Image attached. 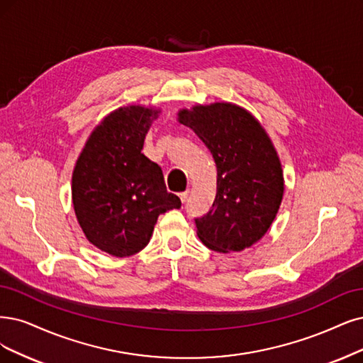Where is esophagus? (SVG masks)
<instances>
[{"label":"esophagus","instance_id":"34e87169","mask_svg":"<svg viewBox=\"0 0 363 363\" xmlns=\"http://www.w3.org/2000/svg\"><path fill=\"white\" fill-rule=\"evenodd\" d=\"M189 196H190V190H186V191H184V193H179V199H181V202H182V203H185L186 200H189Z\"/></svg>","mask_w":363,"mask_h":363}]
</instances>
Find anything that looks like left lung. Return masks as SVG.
Here are the masks:
<instances>
[{
    "mask_svg": "<svg viewBox=\"0 0 363 363\" xmlns=\"http://www.w3.org/2000/svg\"><path fill=\"white\" fill-rule=\"evenodd\" d=\"M211 151L217 196L196 218L197 236L213 251H242L260 240L275 220L284 194L283 169L259 121L232 103L197 104L178 113Z\"/></svg>",
    "mask_w": 363,
    "mask_h": 363,
    "instance_id": "left-lung-1",
    "label": "left lung"
}]
</instances>
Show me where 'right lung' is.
Returning a JSON list of instances; mask_svg holds the SVG:
<instances>
[{
  "label": "right lung",
  "mask_w": 363,
  "mask_h": 363,
  "mask_svg": "<svg viewBox=\"0 0 363 363\" xmlns=\"http://www.w3.org/2000/svg\"><path fill=\"white\" fill-rule=\"evenodd\" d=\"M160 111L140 104L119 107L94 128L72 178L77 223L89 242L115 257L143 250L160 213L181 208L167 193L161 167L142 154Z\"/></svg>",
  "instance_id": "add662e5"
}]
</instances>
